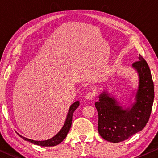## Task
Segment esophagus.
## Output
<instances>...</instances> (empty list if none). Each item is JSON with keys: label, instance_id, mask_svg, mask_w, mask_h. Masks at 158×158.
<instances>
[{"label": "esophagus", "instance_id": "esophagus-1", "mask_svg": "<svg viewBox=\"0 0 158 158\" xmlns=\"http://www.w3.org/2000/svg\"><path fill=\"white\" fill-rule=\"evenodd\" d=\"M94 96H95V92H88L85 94V99H87V100L90 101V100H92Z\"/></svg>", "mask_w": 158, "mask_h": 158}]
</instances>
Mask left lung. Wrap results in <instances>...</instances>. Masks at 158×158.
I'll use <instances>...</instances> for the list:
<instances>
[{
  "mask_svg": "<svg viewBox=\"0 0 158 158\" xmlns=\"http://www.w3.org/2000/svg\"><path fill=\"white\" fill-rule=\"evenodd\" d=\"M132 68L137 71L139 83L135 102L130 107L104 90L95 105L98 114V130L101 137L111 142H120L144 129L150 118L154 101V84L148 63L141 55Z\"/></svg>",
  "mask_w": 158,
  "mask_h": 158,
  "instance_id": "obj_1",
  "label": "left lung"
}]
</instances>
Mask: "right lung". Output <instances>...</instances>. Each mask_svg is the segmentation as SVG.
Listing matches in <instances>:
<instances>
[{"label": "right lung", "instance_id": "right-lung-1", "mask_svg": "<svg viewBox=\"0 0 158 158\" xmlns=\"http://www.w3.org/2000/svg\"><path fill=\"white\" fill-rule=\"evenodd\" d=\"M79 101H77L70 106V109H69L68 115H67L65 122H64L63 127H62V129H60L59 132H58L55 136H54L53 137H52L51 139L44 140V141H36V140L28 139V138L23 137V136L19 135V134H18V135L20 136L22 139L26 140V141L30 142L34 144H36V145H40L42 147H52L57 145V144H59L60 142L63 141L67 137V135H68L69 131H70L71 124H72L73 114L74 113L75 110H76L77 108L79 106Z\"/></svg>", "mask_w": 158, "mask_h": 158}]
</instances>
